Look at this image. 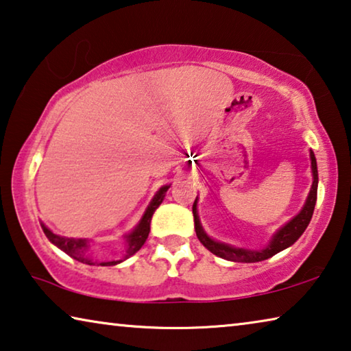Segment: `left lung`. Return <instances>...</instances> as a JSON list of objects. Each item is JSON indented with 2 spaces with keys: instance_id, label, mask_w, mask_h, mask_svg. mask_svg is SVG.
Here are the masks:
<instances>
[{
  "instance_id": "8db88e82",
  "label": "left lung",
  "mask_w": 351,
  "mask_h": 351,
  "mask_svg": "<svg viewBox=\"0 0 351 351\" xmlns=\"http://www.w3.org/2000/svg\"><path fill=\"white\" fill-rule=\"evenodd\" d=\"M309 158H311V171H313V186H311L308 198H306L302 210H300L295 217H292L286 225H282L280 230L271 236L269 243H267L264 248H259V250L239 248L234 245H230V243L214 241L213 237H209L208 232L203 230L202 221H199L198 209H197V203H198V197H197L195 203H193L192 213H193V220H195V232H197L198 241L202 242L210 253H214L215 256L223 258L226 261H232V263H259V261L269 259L276 253H280L282 250L293 245V243L300 239V236L303 234L306 228H308L311 219H313L315 202H317L319 171H317V160L313 149H311Z\"/></svg>"
}]
</instances>
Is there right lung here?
Segmentation results:
<instances>
[{"instance_id":"right-lung-1","label":"right lung","mask_w":351,"mask_h":351,"mask_svg":"<svg viewBox=\"0 0 351 351\" xmlns=\"http://www.w3.org/2000/svg\"><path fill=\"white\" fill-rule=\"evenodd\" d=\"M171 184H165L159 189L158 192L154 193V197L152 198V202L147 206L145 213H143L142 219L138 220V223L136 225L134 230L128 234L123 236L125 243H126V250H125V256L121 259L117 261H108V263H99V261H95L92 256V241L90 239H75V237H64L59 234H54V232L49 230L47 225H42V230L45 232V236L48 237V241L56 245L58 248L62 250L64 253H66L70 258H73L76 261H80L82 264L87 265H115L123 263L125 259L131 258L132 254H136L138 250L142 248L143 243H145L147 237L149 234V221H152V217L154 214V210L159 208V204L164 202L165 193L169 191Z\"/></svg>"}]
</instances>
